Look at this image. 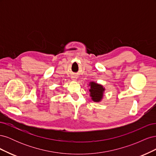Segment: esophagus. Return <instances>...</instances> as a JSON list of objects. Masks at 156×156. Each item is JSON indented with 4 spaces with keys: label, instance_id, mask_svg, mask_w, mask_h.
I'll list each match as a JSON object with an SVG mask.
<instances>
[{
    "label": "esophagus",
    "instance_id": "obj_1",
    "mask_svg": "<svg viewBox=\"0 0 156 156\" xmlns=\"http://www.w3.org/2000/svg\"><path fill=\"white\" fill-rule=\"evenodd\" d=\"M72 79L73 80V81H77V77H75V76H72Z\"/></svg>",
    "mask_w": 156,
    "mask_h": 156
}]
</instances>
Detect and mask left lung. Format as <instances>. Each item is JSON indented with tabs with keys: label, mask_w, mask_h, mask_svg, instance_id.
Instances as JSON below:
<instances>
[{
	"label": "left lung",
	"mask_w": 156,
	"mask_h": 156,
	"mask_svg": "<svg viewBox=\"0 0 156 156\" xmlns=\"http://www.w3.org/2000/svg\"><path fill=\"white\" fill-rule=\"evenodd\" d=\"M90 87V97L94 102L99 103L102 101L103 95L105 91V88L102 84L96 83L95 81H90L88 84Z\"/></svg>",
	"instance_id": "left-lung-1"
}]
</instances>
